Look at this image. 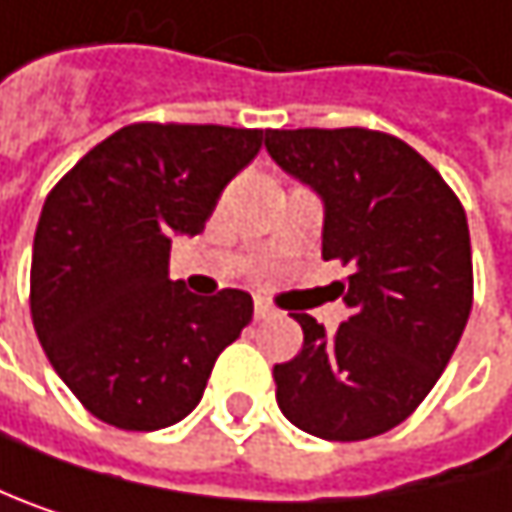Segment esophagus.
<instances>
[{
    "label": "esophagus",
    "mask_w": 512,
    "mask_h": 512,
    "mask_svg": "<svg viewBox=\"0 0 512 512\" xmlns=\"http://www.w3.org/2000/svg\"><path fill=\"white\" fill-rule=\"evenodd\" d=\"M253 316H256V319H268V316H274V307L265 304V301H256V304H253Z\"/></svg>",
    "instance_id": "34e87169"
}]
</instances>
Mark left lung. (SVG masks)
<instances>
[{"label": "left lung", "instance_id": "1", "mask_svg": "<svg viewBox=\"0 0 512 512\" xmlns=\"http://www.w3.org/2000/svg\"><path fill=\"white\" fill-rule=\"evenodd\" d=\"M274 163L325 205L322 256L349 319L328 334L295 313L304 349L274 367L277 405L325 441L402 423L441 379L465 331L474 274L465 208L402 139L367 128L265 130Z\"/></svg>", "mask_w": 512, "mask_h": 512}]
</instances>
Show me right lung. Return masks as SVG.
Instances as JSON below:
<instances>
[{"instance_id":"obj_1","label":"right lung","mask_w":512,"mask_h":512,"mask_svg":"<svg viewBox=\"0 0 512 512\" xmlns=\"http://www.w3.org/2000/svg\"><path fill=\"white\" fill-rule=\"evenodd\" d=\"M262 130L139 122L98 142L47 196L32 247L35 334L104 423L151 432L202 399L253 298L169 280L172 235H199Z\"/></svg>"}]
</instances>
